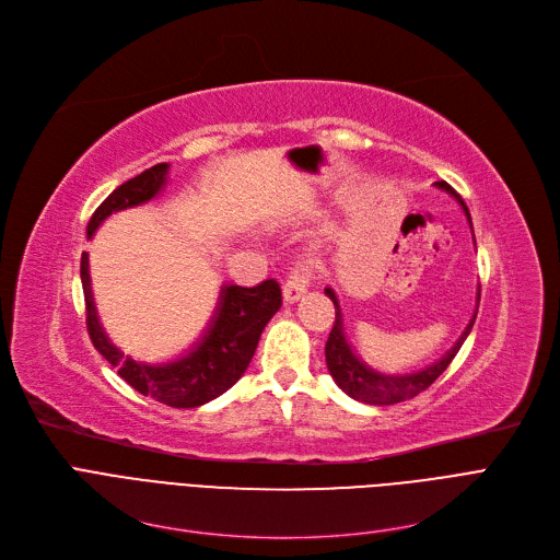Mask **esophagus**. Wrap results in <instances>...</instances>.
Masks as SVG:
<instances>
[{
    "instance_id": "esophagus-1",
    "label": "esophagus",
    "mask_w": 560,
    "mask_h": 560,
    "mask_svg": "<svg viewBox=\"0 0 560 560\" xmlns=\"http://www.w3.org/2000/svg\"><path fill=\"white\" fill-rule=\"evenodd\" d=\"M313 279V262L306 258H300L295 265H292L290 272H288V281L283 285V300L288 304L298 302L304 292L308 290Z\"/></svg>"
}]
</instances>
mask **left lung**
<instances>
[{
	"instance_id": "8db88e82",
	"label": "left lung",
	"mask_w": 560,
	"mask_h": 560,
	"mask_svg": "<svg viewBox=\"0 0 560 560\" xmlns=\"http://www.w3.org/2000/svg\"><path fill=\"white\" fill-rule=\"evenodd\" d=\"M438 188L447 190L450 195H454L458 199V203L463 206V211H465V215L469 220V226H472V218H469V211H467L463 197L450 184H445V182H438ZM325 292H327V298L336 306V322H334V329H331L327 347H325L327 368H329L336 384L349 397H354V399L365 401V404H376V406H388V404L406 401V399H413L420 393H424L433 384V381L450 368V363L458 354L463 340L467 338L469 331H472V325H475V319H477V313H475L472 322H469V325H467V329L460 336V340L447 351L443 359L435 361L433 365H429V368H424L420 372H413V374H378L372 368H368L363 361H359V357L354 354V351H351V345L347 342L345 331H342V315H340L336 292L331 288H327Z\"/></svg>"
}]
</instances>
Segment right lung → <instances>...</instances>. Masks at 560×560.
Listing matches in <instances>:
<instances>
[{"mask_svg": "<svg viewBox=\"0 0 560 560\" xmlns=\"http://www.w3.org/2000/svg\"><path fill=\"white\" fill-rule=\"evenodd\" d=\"M167 179V163H159L140 172L133 179L117 186L88 222V238L115 211L150 201L159 195ZM81 283L85 298V327L95 349L117 368L127 384L144 397H152L172 408H197L220 397L238 381L256 351L258 338L272 315L281 308V285L275 279L254 288L222 285L220 306L209 331L197 342L190 354L172 363L147 365L125 357L106 338L93 302L88 254H81Z\"/></svg>", "mask_w": 560, "mask_h": 560, "instance_id": "right-lung-1", "label": "right lung"}]
</instances>
